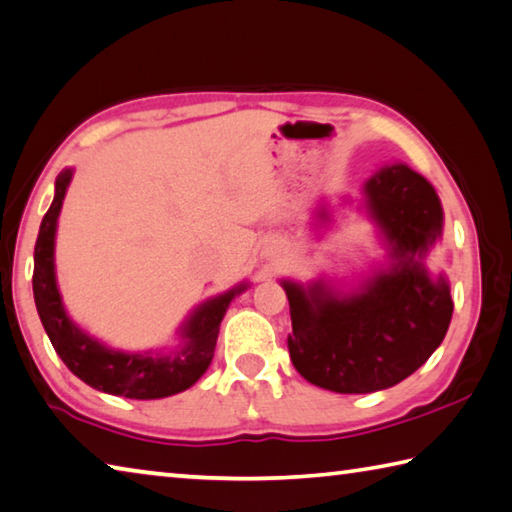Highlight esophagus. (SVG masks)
Here are the masks:
<instances>
[{
  "mask_svg": "<svg viewBox=\"0 0 512 512\" xmlns=\"http://www.w3.org/2000/svg\"><path fill=\"white\" fill-rule=\"evenodd\" d=\"M282 253H284V246H280V244H275V246H273V250H271V255H273V257H280Z\"/></svg>",
  "mask_w": 512,
  "mask_h": 512,
  "instance_id": "esophagus-1",
  "label": "esophagus"
}]
</instances>
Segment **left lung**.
Wrapping results in <instances>:
<instances>
[{"label": "left lung", "instance_id": "left-lung-1", "mask_svg": "<svg viewBox=\"0 0 512 512\" xmlns=\"http://www.w3.org/2000/svg\"><path fill=\"white\" fill-rule=\"evenodd\" d=\"M342 203H353L349 197ZM358 212L376 230L385 257L356 282L282 277L293 331L295 369L336 394L394 387L439 349L452 320L450 280L430 273L427 255L443 237V206L432 183L401 161L385 163L362 183ZM327 201L311 226L329 228Z\"/></svg>", "mask_w": 512, "mask_h": 512}]
</instances>
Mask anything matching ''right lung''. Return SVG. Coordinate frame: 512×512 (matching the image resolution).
I'll return each instance as SVG.
<instances>
[{
  "instance_id": "obj_1",
  "label": "right lung",
  "mask_w": 512,
  "mask_h": 512,
  "mask_svg": "<svg viewBox=\"0 0 512 512\" xmlns=\"http://www.w3.org/2000/svg\"><path fill=\"white\" fill-rule=\"evenodd\" d=\"M71 179L73 167H64L55 179L51 208L42 219L33 255L37 315L55 353L71 369V374L98 392L136 398V401H154V398L185 392L206 374L215 356L221 320L230 302L244 293L250 282H239L194 306L176 329V345L172 349L123 351L109 347L71 318L55 275V235H58V219Z\"/></svg>"
}]
</instances>
